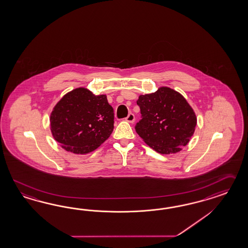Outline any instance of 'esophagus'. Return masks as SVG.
Masks as SVG:
<instances>
[{
	"mask_svg": "<svg viewBox=\"0 0 248 248\" xmlns=\"http://www.w3.org/2000/svg\"><path fill=\"white\" fill-rule=\"evenodd\" d=\"M125 120L127 122H129V123H133V122L135 121V116L132 113H130L129 115H127L126 118H125Z\"/></svg>",
	"mask_w": 248,
	"mask_h": 248,
	"instance_id": "esophagus-1",
	"label": "esophagus"
}]
</instances>
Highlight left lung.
I'll list each match as a JSON object with an SVG mask.
<instances>
[{"mask_svg":"<svg viewBox=\"0 0 248 248\" xmlns=\"http://www.w3.org/2000/svg\"><path fill=\"white\" fill-rule=\"evenodd\" d=\"M137 105L142 119L135 130L147 145L160 154L182 151L192 138L197 117L186 99L169 87L140 95Z\"/></svg>","mask_w":248,"mask_h":248,"instance_id":"obj_1","label":"left lung"}]
</instances>
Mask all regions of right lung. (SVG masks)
Masks as SVG:
<instances>
[{
	"label": "right lung",
	"instance_id": "obj_1",
	"mask_svg": "<svg viewBox=\"0 0 248 248\" xmlns=\"http://www.w3.org/2000/svg\"><path fill=\"white\" fill-rule=\"evenodd\" d=\"M54 139L65 151L87 154L108 139L114 130V110L106 95L86 88L66 93L50 115Z\"/></svg>",
	"mask_w": 248,
	"mask_h": 248
}]
</instances>
